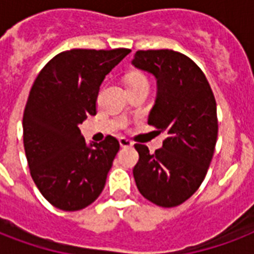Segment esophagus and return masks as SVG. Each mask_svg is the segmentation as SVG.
Masks as SVG:
<instances>
[{
	"instance_id": "1",
	"label": "esophagus",
	"mask_w": 254,
	"mask_h": 254,
	"mask_svg": "<svg viewBox=\"0 0 254 254\" xmlns=\"http://www.w3.org/2000/svg\"><path fill=\"white\" fill-rule=\"evenodd\" d=\"M120 142V146L121 147H131L133 146V142L131 141H129L127 138H125V137H121V138L119 139Z\"/></svg>"
}]
</instances>
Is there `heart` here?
Listing matches in <instances>:
<instances>
[{"mask_svg": "<svg viewBox=\"0 0 254 254\" xmlns=\"http://www.w3.org/2000/svg\"><path fill=\"white\" fill-rule=\"evenodd\" d=\"M131 84H147V80L142 75H133V76L129 79V85Z\"/></svg>", "mask_w": 254, "mask_h": 254, "instance_id": "obj_1", "label": "heart"}]
</instances>
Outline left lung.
<instances>
[{
  "label": "left lung",
  "instance_id": "8db88e82",
  "mask_svg": "<svg viewBox=\"0 0 254 254\" xmlns=\"http://www.w3.org/2000/svg\"><path fill=\"white\" fill-rule=\"evenodd\" d=\"M131 64L157 80L147 123L166 134L154 154L146 145H134L139 155L135 185L151 203L175 207L196 192L208 171L217 139L216 101L204 73L183 54L137 51Z\"/></svg>",
  "mask_w": 254,
  "mask_h": 254
}]
</instances>
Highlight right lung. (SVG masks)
<instances>
[{"label":"right lung","mask_w":254,"mask_h":254,"mask_svg":"<svg viewBox=\"0 0 254 254\" xmlns=\"http://www.w3.org/2000/svg\"><path fill=\"white\" fill-rule=\"evenodd\" d=\"M130 50L75 49L58 54L34 81L23 112V146L41 193L62 211H79L100 196L119 141L88 145L80 125L96 115L100 85Z\"/></svg>","instance_id":"obj_1"}]
</instances>
